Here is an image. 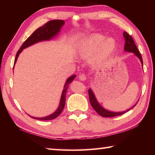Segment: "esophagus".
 <instances>
[{
  "label": "esophagus",
  "mask_w": 155,
  "mask_h": 155,
  "mask_svg": "<svg viewBox=\"0 0 155 155\" xmlns=\"http://www.w3.org/2000/svg\"><path fill=\"white\" fill-rule=\"evenodd\" d=\"M86 75L85 74H81L79 75V78L81 81H85L86 80Z\"/></svg>",
  "instance_id": "esophagus-1"
}]
</instances>
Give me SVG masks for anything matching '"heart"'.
Returning <instances> with one entry per match:
<instances>
[{"mask_svg":"<svg viewBox=\"0 0 155 155\" xmlns=\"http://www.w3.org/2000/svg\"><path fill=\"white\" fill-rule=\"evenodd\" d=\"M115 47L114 40L111 38L105 40V37L101 34H94L86 40L79 47L78 53L83 57L96 55L94 61L96 63L103 62Z\"/></svg>","mask_w":155,"mask_h":155,"instance_id":"b5f03b06","label":"heart"}]
</instances>
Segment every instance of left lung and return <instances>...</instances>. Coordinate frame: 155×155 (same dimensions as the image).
<instances>
[{
  "instance_id": "obj_1",
  "label": "left lung",
  "mask_w": 155,
  "mask_h": 155,
  "mask_svg": "<svg viewBox=\"0 0 155 155\" xmlns=\"http://www.w3.org/2000/svg\"><path fill=\"white\" fill-rule=\"evenodd\" d=\"M123 35H124V39H125L124 51L127 52H133V53H134L135 55L140 59L141 64H142V65H143V59H142V58H141V55L140 52L138 51L137 46L135 45V41H134V40H133L132 36L129 35V34H128L127 32H126V31H124V33H123ZM88 94H89V98H90V102L91 103V105L92 106L94 109L95 110V111L98 113L100 115H101V116H103V117H111L117 116V115H121L122 114H124V113L128 111L131 109H133V107L135 106V105L134 107H133L132 108H130L129 109L127 110V111H123V112L109 111H107V110L104 109L101 105H100V104L98 103V102H97L96 99L95 98V96H94L93 91H91V89H89Z\"/></svg>"
}]
</instances>
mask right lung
<instances>
[{"label":"right lung","mask_w":155,"mask_h":155,"mask_svg":"<svg viewBox=\"0 0 155 155\" xmlns=\"http://www.w3.org/2000/svg\"><path fill=\"white\" fill-rule=\"evenodd\" d=\"M64 21L62 20H52L51 21H48V22H46L45 25L42 26V27L36 29L32 33V35L28 37L27 40H25V42L22 44V45L21 46L19 51L17 52L14 61V64L17 61L18 55H19L23 49L27 48L28 46L33 45V44L37 42H39V41L51 40V38H53L54 36H55L59 32L60 28H61L62 26L64 25ZM75 77V75H73L67 79L64 85V90H63V92L61 94L60 104L58 109H57V111L53 113V114L51 115H48V116L44 117H35L32 116L30 117H32V118L37 119L39 120H51L55 119L56 117H58L64 108L65 103V95H66V91L68 88V86H69V84L74 80Z\"/></svg>","instance_id":"add662e5"}]
</instances>
